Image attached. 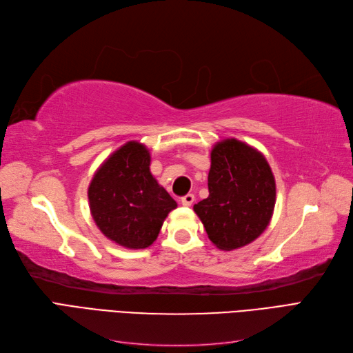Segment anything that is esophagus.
<instances>
[{
  "label": "esophagus",
  "instance_id": "obj_1",
  "mask_svg": "<svg viewBox=\"0 0 353 353\" xmlns=\"http://www.w3.org/2000/svg\"><path fill=\"white\" fill-rule=\"evenodd\" d=\"M194 203V194H187V196H184L183 199H181V205L183 206H191Z\"/></svg>",
  "mask_w": 353,
  "mask_h": 353
}]
</instances>
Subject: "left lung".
Segmentation results:
<instances>
[{
	"label": "left lung",
	"instance_id": "1",
	"mask_svg": "<svg viewBox=\"0 0 353 353\" xmlns=\"http://www.w3.org/2000/svg\"><path fill=\"white\" fill-rule=\"evenodd\" d=\"M209 197L194 205L209 240L221 250L252 243L270 225L275 206V179L256 148L227 138L212 148Z\"/></svg>",
	"mask_w": 353,
	"mask_h": 353
}]
</instances>
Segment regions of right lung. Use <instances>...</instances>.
<instances>
[{"label":"right lung","mask_w":353,"mask_h":353,"mask_svg":"<svg viewBox=\"0 0 353 353\" xmlns=\"http://www.w3.org/2000/svg\"><path fill=\"white\" fill-rule=\"evenodd\" d=\"M88 200L100 231L126 249L152 245L176 208L150 172V152L138 141H128L104 160L88 187Z\"/></svg>","instance_id":"obj_1"}]
</instances>
